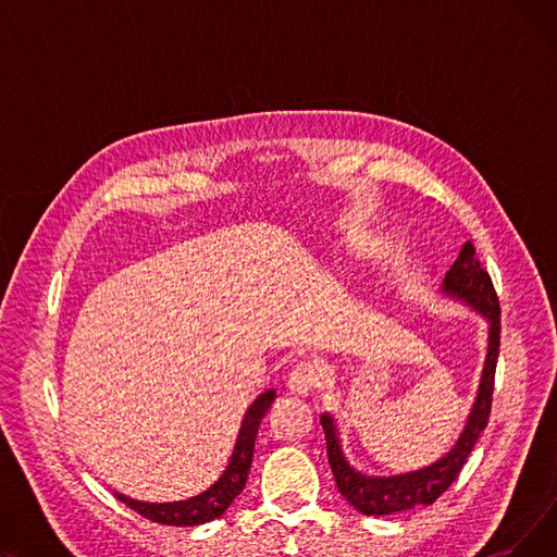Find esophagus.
<instances>
[{"instance_id":"obj_1","label":"esophagus","mask_w":557,"mask_h":557,"mask_svg":"<svg viewBox=\"0 0 557 557\" xmlns=\"http://www.w3.org/2000/svg\"><path fill=\"white\" fill-rule=\"evenodd\" d=\"M320 376H323V374H320V368L315 363L302 361L288 372L286 388L290 393H296V395H307L320 384Z\"/></svg>"}]
</instances>
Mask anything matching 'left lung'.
<instances>
[{"instance_id":"obj_1","label":"left lung","mask_w":557,"mask_h":557,"mask_svg":"<svg viewBox=\"0 0 557 557\" xmlns=\"http://www.w3.org/2000/svg\"><path fill=\"white\" fill-rule=\"evenodd\" d=\"M443 294L479 311L490 325L487 355H485L479 393L472 406V413L467 418V424L458 435L451 451H447L441 460H435L429 467H422V470H416V472H406L397 476H368L357 472L355 467L347 462L338 441L334 418L330 413L320 416V424H323L325 441H327V458H330V467L336 479L338 492L349 502V506H355L361 515L379 517V515L413 510L418 506H431L437 496L447 492L449 485L456 481L467 456L472 454L481 431L487 426L490 408H492V391H494V370H496V359H499L502 309H499V298H496L492 280L487 271L481 267L472 242H467L460 248L458 259L447 271L443 282Z\"/></svg>"}]
</instances>
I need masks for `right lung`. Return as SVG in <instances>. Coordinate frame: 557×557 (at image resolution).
<instances>
[{"mask_svg": "<svg viewBox=\"0 0 557 557\" xmlns=\"http://www.w3.org/2000/svg\"><path fill=\"white\" fill-rule=\"evenodd\" d=\"M275 399V391L261 393L250 406L242 420V429L237 435V443H234L230 462L225 467V472L214 481L208 490L191 496V499L185 502H171V504H149V502H135L126 494L114 492L116 499L126 504L131 510L137 515L151 519L156 523H166V525H198V523H208L219 519L230 504L237 499L242 494L250 465H252V451H255V437L257 429L261 424V418L267 416Z\"/></svg>", "mask_w": 557, "mask_h": 557, "instance_id": "add662e5", "label": "right lung"}]
</instances>
